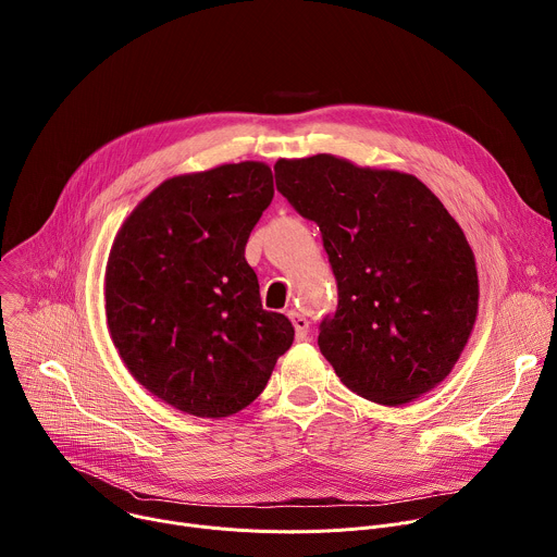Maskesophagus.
Masks as SVG:
<instances>
[{
  "instance_id": "1",
  "label": "esophagus",
  "mask_w": 557,
  "mask_h": 557,
  "mask_svg": "<svg viewBox=\"0 0 557 557\" xmlns=\"http://www.w3.org/2000/svg\"><path fill=\"white\" fill-rule=\"evenodd\" d=\"M288 317H290V322H293V326H295V337H297V342H304V339L308 337V331H310L308 320H306L304 314H299V312H295V310H290Z\"/></svg>"
}]
</instances>
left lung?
Returning a JSON list of instances; mask_svg holds the SVG:
<instances>
[{"label":"left lung","mask_w":557,"mask_h":557,"mask_svg":"<svg viewBox=\"0 0 557 557\" xmlns=\"http://www.w3.org/2000/svg\"><path fill=\"white\" fill-rule=\"evenodd\" d=\"M277 191L322 231L339 304L320 350L342 383L381 406L434 389L479 314L473 251L443 202L412 174L333 153L280 158Z\"/></svg>","instance_id":"8db88e82"}]
</instances>
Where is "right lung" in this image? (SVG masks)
Wrapping results in <instances>:
<instances>
[{
    "mask_svg": "<svg viewBox=\"0 0 557 557\" xmlns=\"http://www.w3.org/2000/svg\"><path fill=\"white\" fill-rule=\"evenodd\" d=\"M267 163L245 161L158 185L119 228L106 267L110 337L132 376L200 419L245 410L295 331L262 308L245 247L273 200Z\"/></svg>",
    "mask_w": 557,
    "mask_h": 557,
    "instance_id": "obj_1",
    "label": "right lung"
}]
</instances>
